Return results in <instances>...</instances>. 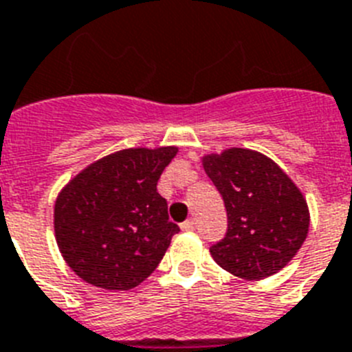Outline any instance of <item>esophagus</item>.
<instances>
[{
	"label": "esophagus",
	"instance_id": "esophagus-1",
	"mask_svg": "<svg viewBox=\"0 0 352 352\" xmlns=\"http://www.w3.org/2000/svg\"><path fill=\"white\" fill-rule=\"evenodd\" d=\"M181 230H182V231H191V230H195V222L191 221V219H190V221L182 222V224H181Z\"/></svg>",
	"mask_w": 352,
	"mask_h": 352
}]
</instances>
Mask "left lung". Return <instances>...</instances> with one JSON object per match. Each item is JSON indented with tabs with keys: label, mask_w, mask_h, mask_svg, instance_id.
<instances>
[{
	"label": "left lung",
	"mask_w": 352,
	"mask_h": 352,
	"mask_svg": "<svg viewBox=\"0 0 352 352\" xmlns=\"http://www.w3.org/2000/svg\"><path fill=\"white\" fill-rule=\"evenodd\" d=\"M228 211V233L210 248L217 264L244 280H262L287 265L309 231L298 186L260 151L228 148L202 157Z\"/></svg>",
	"instance_id": "obj_1"
}]
</instances>
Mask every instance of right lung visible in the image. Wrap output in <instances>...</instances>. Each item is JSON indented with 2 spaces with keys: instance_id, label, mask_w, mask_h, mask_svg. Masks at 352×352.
<instances>
[{
  "instance_id": "1",
  "label": "right lung",
  "mask_w": 352,
  "mask_h": 352,
  "mask_svg": "<svg viewBox=\"0 0 352 352\" xmlns=\"http://www.w3.org/2000/svg\"><path fill=\"white\" fill-rule=\"evenodd\" d=\"M177 146L128 148L92 162L54 206V231L68 267L88 284L128 291L155 271L179 226L157 181Z\"/></svg>"
}]
</instances>
